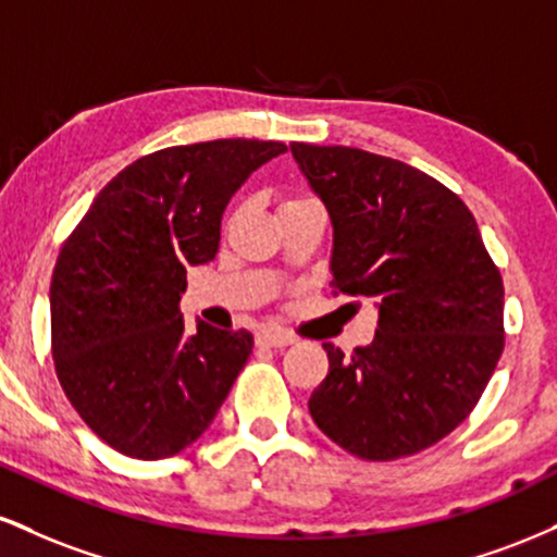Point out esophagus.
<instances>
[{
	"mask_svg": "<svg viewBox=\"0 0 557 557\" xmlns=\"http://www.w3.org/2000/svg\"><path fill=\"white\" fill-rule=\"evenodd\" d=\"M259 343L270 345V348H285V345L296 343V335L280 327H264L259 332Z\"/></svg>",
	"mask_w": 557,
	"mask_h": 557,
	"instance_id": "34e87169",
	"label": "esophagus"
}]
</instances>
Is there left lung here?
Wrapping results in <instances>:
<instances>
[{"label": "left lung", "instance_id": "obj_1", "mask_svg": "<svg viewBox=\"0 0 557 557\" xmlns=\"http://www.w3.org/2000/svg\"><path fill=\"white\" fill-rule=\"evenodd\" d=\"M290 151L335 230L332 287L380 311L350 356L324 343L311 419L363 461L413 456L474 411L500 361V270L469 207L426 172L350 146Z\"/></svg>", "mask_w": 557, "mask_h": 557}]
</instances>
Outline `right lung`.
Here are the masks:
<instances>
[{"label":"right lung","instance_id":"add662e5","mask_svg":"<svg viewBox=\"0 0 557 557\" xmlns=\"http://www.w3.org/2000/svg\"><path fill=\"white\" fill-rule=\"evenodd\" d=\"M280 140L170 146L112 177L57 257L49 309L57 380L91 430L140 461L181 453L209 430L253 335L185 327L188 267L220 248L225 207Z\"/></svg>","mask_w":557,"mask_h":557}]
</instances>
